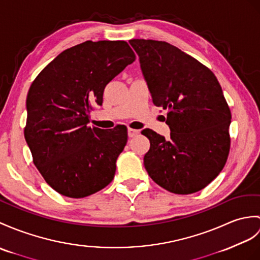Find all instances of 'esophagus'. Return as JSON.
Masks as SVG:
<instances>
[{"mask_svg": "<svg viewBox=\"0 0 260 260\" xmlns=\"http://www.w3.org/2000/svg\"><path fill=\"white\" fill-rule=\"evenodd\" d=\"M127 134H128V137H129V138H132V137H135V136H137L138 134H140V131H137V129H133V128H128V131H127Z\"/></svg>", "mask_w": 260, "mask_h": 260, "instance_id": "obj_1", "label": "esophagus"}]
</instances>
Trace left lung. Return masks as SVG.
I'll use <instances>...</instances> for the list:
<instances>
[{"label": "left lung", "mask_w": 260, "mask_h": 260, "mask_svg": "<svg viewBox=\"0 0 260 260\" xmlns=\"http://www.w3.org/2000/svg\"><path fill=\"white\" fill-rule=\"evenodd\" d=\"M153 103L167 111L171 138L144 129L150 147L144 165L156 184L175 194L205 188L224 168L232 114L206 66L167 42L131 40Z\"/></svg>", "instance_id": "left-lung-1"}]
</instances>
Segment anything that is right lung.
Masks as SVG:
<instances>
[{"label":"right lung","mask_w":260,"mask_h":260,"mask_svg":"<svg viewBox=\"0 0 260 260\" xmlns=\"http://www.w3.org/2000/svg\"><path fill=\"white\" fill-rule=\"evenodd\" d=\"M134 61L125 41H86L57 55L29 87L24 136L34 165L61 195L83 198L113 180L127 128L87 124L105 86Z\"/></svg>","instance_id":"right-lung-1"}]
</instances>
